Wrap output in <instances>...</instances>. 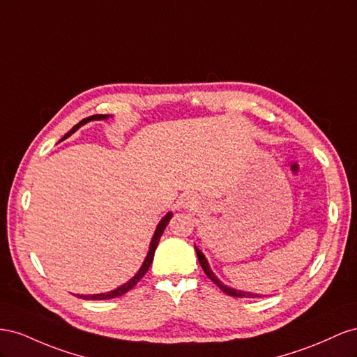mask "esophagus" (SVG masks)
I'll return each mask as SVG.
<instances>
[{
  "mask_svg": "<svg viewBox=\"0 0 357 357\" xmlns=\"http://www.w3.org/2000/svg\"><path fill=\"white\" fill-rule=\"evenodd\" d=\"M181 206L182 208H195L196 206V200H195V197H191L190 195H185V196H182V199H181Z\"/></svg>",
  "mask_w": 357,
  "mask_h": 357,
  "instance_id": "34e87169",
  "label": "esophagus"
}]
</instances>
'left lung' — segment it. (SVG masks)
I'll return each instance as SVG.
<instances>
[{
  "mask_svg": "<svg viewBox=\"0 0 357 357\" xmlns=\"http://www.w3.org/2000/svg\"><path fill=\"white\" fill-rule=\"evenodd\" d=\"M195 248H196L197 259H199V263H200V266H202L203 272H205L206 277H208L211 281H213V284H217V286H218L224 293L229 294V296H233V298H261V294H259V293L236 290V289H231V287L226 286V284H224V282H221V281L215 277V273L212 272V269H211V266H209V263H208V260H206V257H205V254H203L196 245H195Z\"/></svg>",
  "mask_w": 357,
  "mask_h": 357,
  "instance_id": "left-lung-1",
  "label": "left lung"
}]
</instances>
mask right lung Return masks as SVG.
Listing matches in <instances>:
<instances>
[{
	"label": "right lung",
	"mask_w": 357,
	"mask_h": 357,
	"mask_svg": "<svg viewBox=\"0 0 357 357\" xmlns=\"http://www.w3.org/2000/svg\"><path fill=\"white\" fill-rule=\"evenodd\" d=\"M110 116H112V115H93V116H88V118L80 121L77 126H75L73 128H71L66 136L73 135L76 130H79L80 127L85 126L86 122H89V121H101V119H107V118H110ZM172 217H173V213H172V212H167L166 215L162 217V218L160 220V222L157 224V229H155V231H154V236H152L151 243H149V250H148L146 257H145L144 263H142L140 269L136 272V275H135L133 278H130L127 282L122 284V286H119V287H116V289H114V290H110V291H107V293H98V294H77V298L85 299V301H106V299H114V298L122 296V294L133 289V287L136 286V284H137L142 278H144V275L148 272L152 260H154V252H155V248H157L158 242H160V238H161L162 231H165V229H166V226L169 224V221H170Z\"/></svg>",
	"instance_id": "1"
}]
</instances>
